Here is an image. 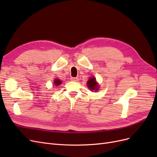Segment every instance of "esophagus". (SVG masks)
Instances as JSON below:
<instances>
[{
  "label": "esophagus",
  "mask_w": 157,
  "mask_h": 157,
  "mask_svg": "<svg viewBox=\"0 0 157 157\" xmlns=\"http://www.w3.org/2000/svg\"><path fill=\"white\" fill-rule=\"evenodd\" d=\"M71 80H73V81H75V82H78V77H71Z\"/></svg>",
  "instance_id": "34e87169"
}]
</instances>
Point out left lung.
<instances>
[{
  "instance_id": "obj_1",
  "label": "left lung",
  "mask_w": 157,
  "mask_h": 157,
  "mask_svg": "<svg viewBox=\"0 0 157 157\" xmlns=\"http://www.w3.org/2000/svg\"><path fill=\"white\" fill-rule=\"evenodd\" d=\"M88 86L90 88V90H95L96 91L98 89V85L96 82V80L94 77H92V78H90L87 82Z\"/></svg>"
}]
</instances>
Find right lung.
<instances>
[{
    "label": "right lung",
    "mask_w": 157,
    "mask_h": 157,
    "mask_svg": "<svg viewBox=\"0 0 157 157\" xmlns=\"http://www.w3.org/2000/svg\"><path fill=\"white\" fill-rule=\"evenodd\" d=\"M54 84L56 85V86H59V85L60 84H61V82L60 80H59V79H55L54 80Z\"/></svg>",
    "instance_id": "obj_1"
}]
</instances>
